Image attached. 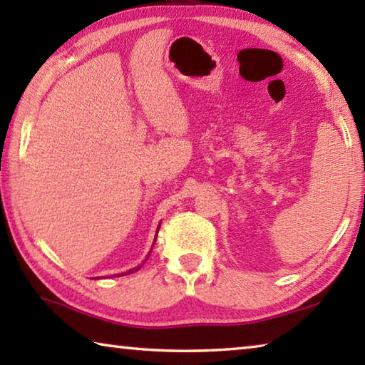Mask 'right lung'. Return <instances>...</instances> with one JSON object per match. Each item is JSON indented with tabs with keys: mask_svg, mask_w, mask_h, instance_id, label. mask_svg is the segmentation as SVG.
Instances as JSON below:
<instances>
[{
	"mask_svg": "<svg viewBox=\"0 0 365 365\" xmlns=\"http://www.w3.org/2000/svg\"><path fill=\"white\" fill-rule=\"evenodd\" d=\"M159 227H160V225H159ZM159 227H158V232H159ZM155 235H158V234H155ZM154 244H155V239H154ZM154 244H153V245H154ZM151 250H153V248H151ZM149 253H151V252H149ZM148 258H149V255L146 257V259H148ZM146 259H144V262H146ZM144 262H143V264H144ZM143 264H140V266H136V268H133V269H130V271H126V273H135V271H138V269H140ZM126 273H125V274H126ZM113 276H115V274H113ZM118 276H121V274H118Z\"/></svg>",
	"mask_w": 365,
	"mask_h": 365,
	"instance_id": "add662e5",
	"label": "right lung"
}]
</instances>
